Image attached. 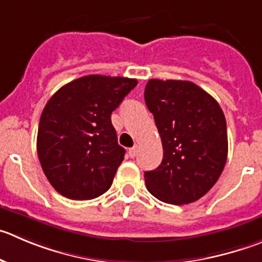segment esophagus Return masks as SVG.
I'll return each instance as SVG.
<instances>
[{
    "label": "esophagus",
    "instance_id": "esophagus-1",
    "mask_svg": "<svg viewBox=\"0 0 262 262\" xmlns=\"http://www.w3.org/2000/svg\"><path fill=\"white\" fill-rule=\"evenodd\" d=\"M138 145H135V146H133V148L129 149L128 150V156L131 157V158H135L136 157V154H138Z\"/></svg>",
    "mask_w": 262,
    "mask_h": 262
}]
</instances>
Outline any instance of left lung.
Returning <instances> with one entry per match:
<instances>
[{
  "instance_id": "left-lung-1",
  "label": "left lung",
  "mask_w": 262,
  "mask_h": 262,
  "mask_svg": "<svg viewBox=\"0 0 262 262\" xmlns=\"http://www.w3.org/2000/svg\"><path fill=\"white\" fill-rule=\"evenodd\" d=\"M163 146V159L146 171V189L168 204L198 201L216 184L228 158L223 109L195 83L149 79L144 92Z\"/></svg>"
}]
</instances>
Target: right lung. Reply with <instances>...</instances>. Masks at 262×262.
I'll return each mask as SVG.
<instances>
[{"label": "right lung", "instance_id": "1", "mask_svg": "<svg viewBox=\"0 0 262 262\" xmlns=\"http://www.w3.org/2000/svg\"><path fill=\"white\" fill-rule=\"evenodd\" d=\"M138 84L134 78L91 74L64 84L41 114L37 153L54 189L76 201L111 188L124 150L111 116Z\"/></svg>", "mask_w": 262, "mask_h": 262}]
</instances>
